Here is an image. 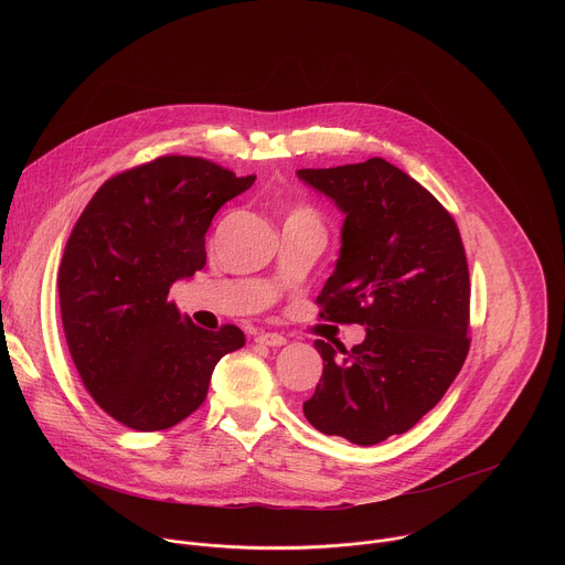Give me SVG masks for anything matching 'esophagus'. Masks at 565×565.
Instances as JSON below:
<instances>
[{"instance_id":"34e87169","label":"esophagus","mask_w":565,"mask_h":565,"mask_svg":"<svg viewBox=\"0 0 565 565\" xmlns=\"http://www.w3.org/2000/svg\"><path fill=\"white\" fill-rule=\"evenodd\" d=\"M257 342H259V344H266V347H284V344H286V338L279 335V333H259V335H257Z\"/></svg>"}]
</instances>
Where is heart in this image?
Masks as SVG:
<instances>
[{"label":"heart","mask_w":565,"mask_h":565,"mask_svg":"<svg viewBox=\"0 0 565 565\" xmlns=\"http://www.w3.org/2000/svg\"><path fill=\"white\" fill-rule=\"evenodd\" d=\"M288 218H308V221H317V214L312 212V207H306V205H297L290 210Z\"/></svg>","instance_id":"obj_1"}]
</instances>
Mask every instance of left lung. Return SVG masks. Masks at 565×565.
<instances>
[{"instance_id": "obj_1", "label": "left lung", "mask_w": 565, "mask_h": 565, "mask_svg": "<svg viewBox=\"0 0 565 565\" xmlns=\"http://www.w3.org/2000/svg\"><path fill=\"white\" fill-rule=\"evenodd\" d=\"M347 214L319 317L362 324L351 351L315 340L324 373L306 420L327 436L377 445L409 431L456 380L469 351V268L451 214L409 174L366 163L299 170Z\"/></svg>"}]
</instances>
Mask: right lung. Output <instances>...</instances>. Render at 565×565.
Returning a JSON list of instances; mask_svg holds the SVG:
<instances>
[{
	"label": "right lung",
	"instance_id": "1",
	"mask_svg": "<svg viewBox=\"0 0 565 565\" xmlns=\"http://www.w3.org/2000/svg\"><path fill=\"white\" fill-rule=\"evenodd\" d=\"M255 179L199 156H160L105 181L73 225L57 275L64 338L98 407L125 427L185 420L216 362L246 344L232 324L196 327L168 295L205 266L214 214Z\"/></svg>",
	"mask_w": 565,
	"mask_h": 565
}]
</instances>
